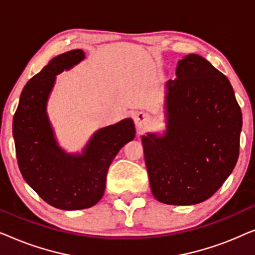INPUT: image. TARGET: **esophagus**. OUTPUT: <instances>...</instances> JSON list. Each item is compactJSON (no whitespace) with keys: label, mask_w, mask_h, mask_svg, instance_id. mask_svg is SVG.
<instances>
[{"label":"esophagus","mask_w":255,"mask_h":255,"mask_svg":"<svg viewBox=\"0 0 255 255\" xmlns=\"http://www.w3.org/2000/svg\"><path fill=\"white\" fill-rule=\"evenodd\" d=\"M147 121H148V117H147V115H146L145 113H139L137 116H135V118H134L135 125H137L139 128H144L145 125L147 124Z\"/></svg>","instance_id":"obj_1"}]
</instances>
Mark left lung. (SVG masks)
I'll list each match as a JSON object with an SVG mask.
<instances>
[{
    "mask_svg": "<svg viewBox=\"0 0 255 255\" xmlns=\"http://www.w3.org/2000/svg\"><path fill=\"white\" fill-rule=\"evenodd\" d=\"M167 83V131L141 138L153 196L191 205L211 197L235 168L242 110L226 76L197 54L177 61Z\"/></svg>",
    "mask_w": 255,
    "mask_h": 255,
    "instance_id": "left-lung-1",
    "label": "left lung"
}]
</instances>
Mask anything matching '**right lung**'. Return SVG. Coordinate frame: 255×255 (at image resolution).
I'll return each instance as SVG.
<instances>
[{"mask_svg":"<svg viewBox=\"0 0 255 255\" xmlns=\"http://www.w3.org/2000/svg\"><path fill=\"white\" fill-rule=\"evenodd\" d=\"M83 58L82 50L66 52L31 78L12 121L16 158L24 180L46 203L62 210L90 208L102 198L110 163L135 133L133 122L127 118L97 131L82 154H66L59 147L46 102L55 75Z\"/></svg>","mask_w":255,"mask_h":255,"instance_id":"1","label":"right lung"}]
</instances>
